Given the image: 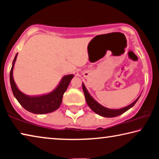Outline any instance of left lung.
<instances>
[{
	"label": "left lung",
	"mask_w": 159,
	"mask_h": 159,
	"mask_svg": "<svg viewBox=\"0 0 159 159\" xmlns=\"http://www.w3.org/2000/svg\"><path fill=\"white\" fill-rule=\"evenodd\" d=\"M82 89L84 94L85 100H86L87 104L88 106L89 107V108L91 109L94 112H95V113L99 114V115L104 117H109V118L119 116L123 113H124L125 111L129 110V109L134 107V105L136 103V102L138 101L139 97H140V96H139L138 98L133 102V103L129 104L127 107H124V108H121L118 109H112L107 108V107L102 106V105L98 103V102H97L96 100H95L93 97L90 95L89 92L87 91V88L85 87L84 83H82Z\"/></svg>",
	"instance_id": "obj_1"
}]
</instances>
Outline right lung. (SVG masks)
Masks as SVG:
<instances>
[{"instance_id": "obj_1", "label": "right lung", "mask_w": 159, "mask_h": 159, "mask_svg": "<svg viewBox=\"0 0 159 159\" xmlns=\"http://www.w3.org/2000/svg\"><path fill=\"white\" fill-rule=\"evenodd\" d=\"M17 56L18 53L15 56L10 72V82L14 97L24 109L31 113L44 114L57 110L62 103L63 94L69 86L70 81L74 77V75H67L63 77L57 87L50 93L38 96H29L18 89L13 80V67Z\"/></svg>"}]
</instances>
